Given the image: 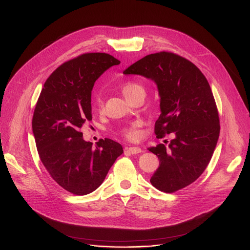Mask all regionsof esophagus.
<instances>
[{
  "label": "esophagus",
  "mask_w": 250,
  "mask_h": 250,
  "mask_svg": "<svg viewBox=\"0 0 250 250\" xmlns=\"http://www.w3.org/2000/svg\"><path fill=\"white\" fill-rule=\"evenodd\" d=\"M126 150L132 155H136V154H139L142 152V149L139 147H129V148H126Z\"/></svg>",
  "instance_id": "esophagus-1"
}]
</instances>
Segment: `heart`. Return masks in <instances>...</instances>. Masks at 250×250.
Returning a JSON list of instances; mask_svg holds the SVG:
<instances>
[{
	"label": "heart",
	"instance_id": "heart-1",
	"mask_svg": "<svg viewBox=\"0 0 250 250\" xmlns=\"http://www.w3.org/2000/svg\"><path fill=\"white\" fill-rule=\"evenodd\" d=\"M122 92L125 95V97L128 99L130 97H132L133 95L140 93V92H144V88L139 83L136 82H128L126 84L123 85L122 87ZM94 103L97 107H101L102 106V101L101 98L99 96H95L94 98ZM138 126H139V123L138 122H133L130 123L128 125L123 126L120 129V132L122 133L123 136H125L127 139L129 140H136L138 137H139V132H138Z\"/></svg>",
	"mask_w": 250,
	"mask_h": 250
}]
</instances>
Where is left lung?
Returning a JSON list of instances; mask_svg holds the SVG:
<instances>
[{
  "mask_svg": "<svg viewBox=\"0 0 250 250\" xmlns=\"http://www.w3.org/2000/svg\"><path fill=\"white\" fill-rule=\"evenodd\" d=\"M155 82L161 114L155 124L158 138L174 133L169 149L164 144L148 150L160 166L150 182L165 192L195 182L208 165L219 136V119L212 91L202 71L171 52L146 55L123 71Z\"/></svg>",
  "mask_w": 250,
  "mask_h": 250,
  "instance_id": "1",
  "label": "left lung"
}]
</instances>
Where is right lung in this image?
Returning a JSON list of instances; mask_svg holds the SVG:
<instances>
[{"instance_id":"1","label":"right lung","mask_w":250,"mask_h":250,"mask_svg":"<svg viewBox=\"0 0 250 250\" xmlns=\"http://www.w3.org/2000/svg\"><path fill=\"white\" fill-rule=\"evenodd\" d=\"M119 63L107 53L82 54L50 74L36 105L33 133L41 161L55 182L77 196L95 190L123 153L119 143L107 138L93 147L80 132L92 120L95 81Z\"/></svg>"}]
</instances>
